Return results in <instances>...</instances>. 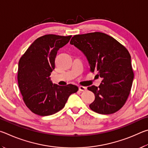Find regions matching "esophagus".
<instances>
[{
  "instance_id": "esophagus-1",
  "label": "esophagus",
  "mask_w": 148,
  "mask_h": 148,
  "mask_svg": "<svg viewBox=\"0 0 148 148\" xmlns=\"http://www.w3.org/2000/svg\"><path fill=\"white\" fill-rule=\"evenodd\" d=\"M79 90L81 92H84V91H86V87H84V86H80L79 88Z\"/></svg>"
}]
</instances>
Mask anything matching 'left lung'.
Segmentation results:
<instances>
[{"label": "left lung", "instance_id": "obj_1", "mask_svg": "<svg viewBox=\"0 0 148 148\" xmlns=\"http://www.w3.org/2000/svg\"><path fill=\"white\" fill-rule=\"evenodd\" d=\"M70 44L85 54L90 71L97 72L103 79L99 87L88 88L95 97L90 108L101 114L117 112L127 101L134 78L127 49L112 36L99 32L75 35Z\"/></svg>", "mask_w": 148, "mask_h": 148}]
</instances>
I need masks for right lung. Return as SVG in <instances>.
I'll list each match as a JSON object with an SVG mask.
<instances>
[{
    "label": "right lung",
    "mask_w": 148,
    "mask_h": 148,
    "mask_svg": "<svg viewBox=\"0 0 148 148\" xmlns=\"http://www.w3.org/2000/svg\"><path fill=\"white\" fill-rule=\"evenodd\" d=\"M71 38L55 34L41 36L21 57L18 85L26 106L36 114L45 116L58 112L69 95L78 91V87L71 84H53L49 77L55 67L57 52Z\"/></svg>",
    "instance_id": "1"
}]
</instances>
